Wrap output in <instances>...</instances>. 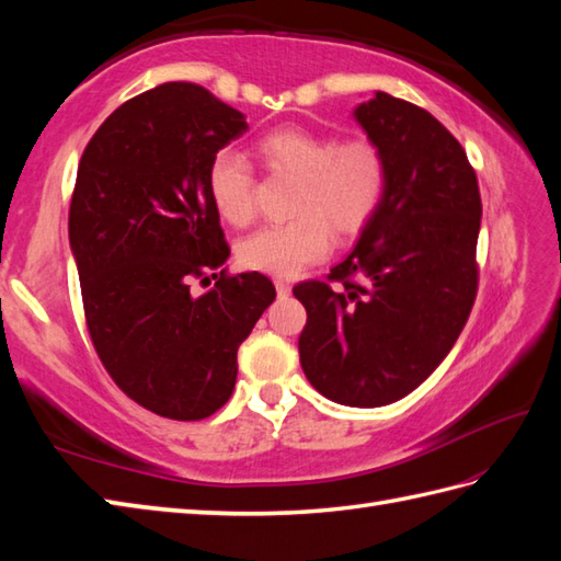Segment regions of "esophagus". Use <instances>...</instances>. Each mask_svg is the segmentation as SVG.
<instances>
[{"label":"esophagus","instance_id":"esophagus-1","mask_svg":"<svg viewBox=\"0 0 561 561\" xmlns=\"http://www.w3.org/2000/svg\"><path fill=\"white\" fill-rule=\"evenodd\" d=\"M274 287H277V294L279 296H289L291 294V284L287 279H274Z\"/></svg>","mask_w":561,"mask_h":561}]
</instances>
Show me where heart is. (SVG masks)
<instances>
[{
	"mask_svg": "<svg viewBox=\"0 0 561 561\" xmlns=\"http://www.w3.org/2000/svg\"><path fill=\"white\" fill-rule=\"evenodd\" d=\"M260 159L274 173L299 181L291 202L296 219L262 226L238 243V260L248 270L294 277L325 260L332 231L354 238L374 219L388 185L386 153L374 139H337L304 125H284L262 135ZM207 190L224 221L245 226L255 214V181L241 153H214Z\"/></svg>",
	"mask_w": 561,
	"mask_h": 561,
	"instance_id": "1",
	"label": "heart"
}]
</instances>
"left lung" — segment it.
Segmentation results:
<instances>
[{
  "mask_svg": "<svg viewBox=\"0 0 561 561\" xmlns=\"http://www.w3.org/2000/svg\"><path fill=\"white\" fill-rule=\"evenodd\" d=\"M354 117L386 153L383 202L350 257L294 296L306 308L299 354L311 386L380 408L422 386L468 323L482 199L468 153L428 111L376 91Z\"/></svg>",
  "mask_w": 561,
  "mask_h": 561,
  "instance_id": "obj_1",
  "label": "left lung"
}]
</instances>
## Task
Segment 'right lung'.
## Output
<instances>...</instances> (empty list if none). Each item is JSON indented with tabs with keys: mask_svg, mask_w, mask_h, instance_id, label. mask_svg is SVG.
Segmentation results:
<instances>
[{
	"mask_svg": "<svg viewBox=\"0 0 561 561\" xmlns=\"http://www.w3.org/2000/svg\"><path fill=\"white\" fill-rule=\"evenodd\" d=\"M245 117L187 81L113 111L83 149L69 205V245L87 328L129 400L178 422L229 402L236 354L274 301L260 272L229 274L207 171ZM215 279L205 295L192 291Z\"/></svg>",
	"mask_w": 561,
	"mask_h": 561,
	"instance_id": "1",
	"label": "right lung"
}]
</instances>
